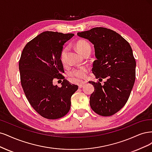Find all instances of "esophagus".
Returning <instances> with one entry per match:
<instances>
[{"label":"esophagus","mask_w":152,"mask_h":152,"mask_svg":"<svg viewBox=\"0 0 152 152\" xmlns=\"http://www.w3.org/2000/svg\"><path fill=\"white\" fill-rule=\"evenodd\" d=\"M85 84H86V82H81V83H80L79 85H78V86H79V88H83V86H85Z\"/></svg>","instance_id":"34e87169"}]
</instances>
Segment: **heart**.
Instances as JSON below:
<instances>
[{"instance_id":"b5f03b06","label":"heart","mask_w":152,"mask_h":152,"mask_svg":"<svg viewBox=\"0 0 152 152\" xmlns=\"http://www.w3.org/2000/svg\"><path fill=\"white\" fill-rule=\"evenodd\" d=\"M76 48L77 50L81 54H83L85 51L88 50H90V44L86 42L85 40H79L76 43ZM66 53H67V48H63L61 53V61L62 64H65L66 62ZM88 69L85 67H81L77 68V69H74L71 70L69 72V76L73 77L76 80H80L83 79L86 77Z\"/></svg>"}]
</instances>
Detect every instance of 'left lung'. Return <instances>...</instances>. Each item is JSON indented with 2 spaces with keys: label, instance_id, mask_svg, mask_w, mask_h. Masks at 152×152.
<instances>
[{
  "label": "left lung",
  "instance_id": "1",
  "mask_svg": "<svg viewBox=\"0 0 152 152\" xmlns=\"http://www.w3.org/2000/svg\"><path fill=\"white\" fill-rule=\"evenodd\" d=\"M77 35L94 45L96 60L93 74L99 80L108 77L104 85L89 81L95 89L90 98L91 108L100 115H114L125 105L134 86L136 61L132 48L119 34L105 28H94Z\"/></svg>",
  "mask_w": 152,
  "mask_h": 152
}]
</instances>
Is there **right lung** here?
Returning a JSON list of instances; mask_svg holds the SVG:
<instances>
[{"instance_id":"add662e5","label":"right lung","mask_w":152,"mask_h":152,"mask_svg":"<svg viewBox=\"0 0 152 152\" xmlns=\"http://www.w3.org/2000/svg\"><path fill=\"white\" fill-rule=\"evenodd\" d=\"M74 35L45 31L23 50L19 69L23 91L33 108L46 119H57L66 115L71 96L78 89L65 79L60 88L53 85L54 78H64L61 53L64 43Z\"/></svg>"}]
</instances>
